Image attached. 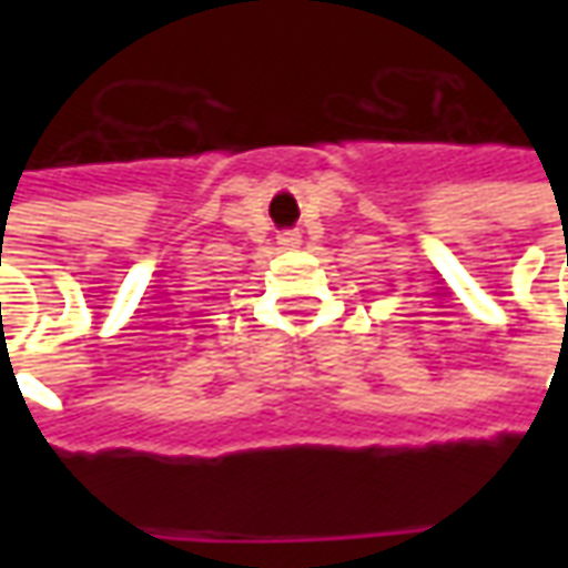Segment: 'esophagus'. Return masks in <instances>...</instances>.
<instances>
[{
    "instance_id": "esophagus-1",
    "label": "esophagus",
    "mask_w": 568,
    "mask_h": 568,
    "mask_svg": "<svg viewBox=\"0 0 568 568\" xmlns=\"http://www.w3.org/2000/svg\"><path fill=\"white\" fill-rule=\"evenodd\" d=\"M276 243L283 248H295L301 246V234H297V231H283V234L276 236Z\"/></svg>"
}]
</instances>
